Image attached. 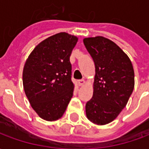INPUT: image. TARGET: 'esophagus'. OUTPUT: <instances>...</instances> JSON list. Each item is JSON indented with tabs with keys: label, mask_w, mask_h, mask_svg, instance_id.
I'll use <instances>...</instances> for the list:
<instances>
[{
	"label": "esophagus",
	"mask_w": 149,
	"mask_h": 149,
	"mask_svg": "<svg viewBox=\"0 0 149 149\" xmlns=\"http://www.w3.org/2000/svg\"><path fill=\"white\" fill-rule=\"evenodd\" d=\"M77 83H78V85H79V86H82V85H84V84L85 81H84V80H79Z\"/></svg>",
	"instance_id": "1"
}]
</instances>
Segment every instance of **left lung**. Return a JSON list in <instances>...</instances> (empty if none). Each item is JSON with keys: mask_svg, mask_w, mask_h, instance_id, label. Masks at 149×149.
Wrapping results in <instances>:
<instances>
[{"mask_svg": "<svg viewBox=\"0 0 149 149\" xmlns=\"http://www.w3.org/2000/svg\"><path fill=\"white\" fill-rule=\"evenodd\" d=\"M95 64L93 95L85 105L88 119L107 125L126 106L134 88V70L130 59L115 43L103 37L83 40Z\"/></svg>", "mask_w": 149, "mask_h": 149, "instance_id": "left-lung-1", "label": "left lung"}]
</instances>
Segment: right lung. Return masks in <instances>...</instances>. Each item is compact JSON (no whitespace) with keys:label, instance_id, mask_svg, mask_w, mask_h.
<instances>
[{"label":"right lung","instance_id":"obj_1","mask_svg":"<svg viewBox=\"0 0 149 149\" xmlns=\"http://www.w3.org/2000/svg\"><path fill=\"white\" fill-rule=\"evenodd\" d=\"M77 40L66 33L55 34L37 45L24 64V93L34 111L45 120L61 118L73 95L69 58Z\"/></svg>","mask_w":149,"mask_h":149}]
</instances>
